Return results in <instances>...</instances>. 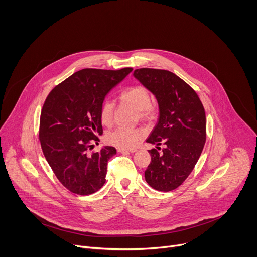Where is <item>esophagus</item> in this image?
<instances>
[{"instance_id": "34e87169", "label": "esophagus", "mask_w": 257, "mask_h": 257, "mask_svg": "<svg viewBox=\"0 0 257 257\" xmlns=\"http://www.w3.org/2000/svg\"><path fill=\"white\" fill-rule=\"evenodd\" d=\"M118 152L119 153H122V154H125V153H136L137 150L136 149H118Z\"/></svg>"}]
</instances>
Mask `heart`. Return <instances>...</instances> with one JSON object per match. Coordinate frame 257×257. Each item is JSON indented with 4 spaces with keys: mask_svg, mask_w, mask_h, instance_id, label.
Masks as SVG:
<instances>
[{
    "mask_svg": "<svg viewBox=\"0 0 257 257\" xmlns=\"http://www.w3.org/2000/svg\"><path fill=\"white\" fill-rule=\"evenodd\" d=\"M123 101L131 105L139 113L142 120H151L155 115V106L151 103V94L143 86H132L122 92ZM99 118L104 126L112 125L114 120V102L105 99L99 112ZM144 131L139 128H116L105 133L107 143L120 149H132L143 138Z\"/></svg>",
    "mask_w": 257,
    "mask_h": 257,
    "instance_id": "1",
    "label": "heart"
}]
</instances>
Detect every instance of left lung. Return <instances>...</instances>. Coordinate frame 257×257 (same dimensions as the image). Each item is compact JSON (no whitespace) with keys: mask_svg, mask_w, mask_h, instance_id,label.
<instances>
[{"mask_svg":"<svg viewBox=\"0 0 257 257\" xmlns=\"http://www.w3.org/2000/svg\"><path fill=\"white\" fill-rule=\"evenodd\" d=\"M133 76L157 98L158 123L146 142L165 148L160 154L149 151L152 162L144 172L145 181L158 191L179 187L194 169L205 143L206 119L197 93L174 73L136 69Z\"/></svg>","mask_w":257,"mask_h":257,"instance_id":"left-lung-1","label":"left lung"}]
</instances>
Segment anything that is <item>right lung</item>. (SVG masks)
<instances>
[{
    "instance_id": "obj_1",
    "label": "right lung",
    "mask_w": 257,
    "mask_h": 257,
    "mask_svg": "<svg viewBox=\"0 0 257 257\" xmlns=\"http://www.w3.org/2000/svg\"><path fill=\"white\" fill-rule=\"evenodd\" d=\"M82 69L57 85L41 114L40 140L47 162L69 191L89 195L105 182L107 161L117 154L103 146L89 155L90 140L102 134L100 106L106 94L132 71Z\"/></svg>"
}]
</instances>
